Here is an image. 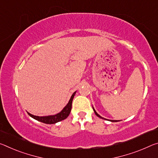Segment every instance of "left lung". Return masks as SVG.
<instances>
[{
    "instance_id": "left-lung-1",
    "label": "left lung",
    "mask_w": 158,
    "mask_h": 158,
    "mask_svg": "<svg viewBox=\"0 0 158 158\" xmlns=\"http://www.w3.org/2000/svg\"><path fill=\"white\" fill-rule=\"evenodd\" d=\"M93 109H94V112H95V114H96L98 117H100V118H101V119H105V118H103V117H102L101 116H100V115L97 113L96 111L95 110L94 107H93ZM109 121H111V122H119V120H109Z\"/></svg>"
}]
</instances>
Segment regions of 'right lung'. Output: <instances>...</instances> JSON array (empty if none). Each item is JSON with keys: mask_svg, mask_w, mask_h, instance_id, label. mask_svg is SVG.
Wrapping results in <instances>:
<instances>
[{"mask_svg": "<svg viewBox=\"0 0 158 158\" xmlns=\"http://www.w3.org/2000/svg\"><path fill=\"white\" fill-rule=\"evenodd\" d=\"M75 94H76V91H75L73 94L72 95L71 98H70L69 101L68 102V103L67 104V106L64 107L63 109L62 110V111L59 113H57L55 115H49V116H44V117H39V116H36V115H33L27 112L28 114L30 117H31L32 118L35 119L36 120H38V121L43 122V123L45 124H56L57 122H60L62 120H63L64 119H66L67 117L69 116V114L71 112V109H72V101H73L74 96Z\"/></svg>", "mask_w": 158, "mask_h": 158, "instance_id": "right-lung-1", "label": "right lung"}]
</instances>
